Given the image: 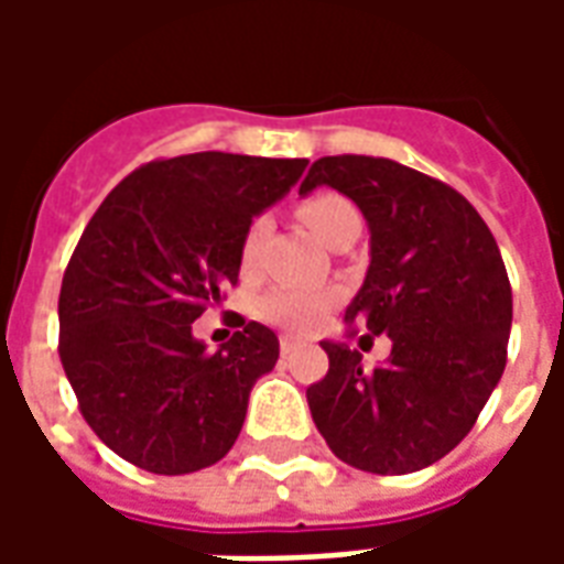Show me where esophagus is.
<instances>
[{"instance_id":"1","label":"esophagus","mask_w":564,"mask_h":564,"mask_svg":"<svg viewBox=\"0 0 564 564\" xmlns=\"http://www.w3.org/2000/svg\"><path fill=\"white\" fill-rule=\"evenodd\" d=\"M299 341H302V338H299V335H293V332H281V350H283V354H290V350H293Z\"/></svg>"}]
</instances>
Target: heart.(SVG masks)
I'll use <instances>...</instances> for the list:
<instances>
[{
    "instance_id": "heart-1",
    "label": "heart",
    "mask_w": 564,
    "mask_h": 564,
    "mask_svg": "<svg viewBox=\"0 0 564 564\" xmlns=\"http://www.w3.org/2000/svg\"><path fill=\"white\" fill-rule=\"evenodd\" d=\"M295 210L307 223V229L326 245L341 226L359 220V210L354 208V202L338 196V193H314V196L302 198ZM269 229L271 220L265 214H259L247 223L245 238H241V265L245 269L257 265L259 250L265 245ZM335 305H338V290L326 286V283H274L257 299V314L265 323H274L283 329L307 332L314 329Z\"/></svg>"
}]
</instances>
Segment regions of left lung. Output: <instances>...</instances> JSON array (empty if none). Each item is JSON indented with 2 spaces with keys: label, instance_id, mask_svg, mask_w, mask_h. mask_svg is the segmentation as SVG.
<instances>
[{
  "label": "left lung",
  "instance_id": "1",
  "mask_svg": "<svg viewBox=\"0 0 564 564\" xmlns=\"http://www.w3.org/2000/svg\"><path fill=\"white\" fill-rule=\"evenodd\" d=\"M350 196L371 229V265L344 319L387 332L390 359L323 341L329 371L307 387L329 449L371 474H411L471 432L508 362L513 295L498 245L468 198L375 156H323L299 186Z\"/></svg>",
  "mask_w": 564,
  "mask_h": 564
}]
</instances>
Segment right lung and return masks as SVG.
I'll list each match as a JSON object with an SVG mask.
<instances>
[{
	"instance_id": "obj_1",
	"label": "right lung",
	"mask_w": 564,
	"mask_h": 564,
	"mask_svg": "<svg viewBox=\"0 0 564 564\" xmlns=\"http://www.w3.org/2000/svg\"><path fill=\"white\" fill-rule=\"evenodd\" d=\"M307 160L186 153L153 160L105 196L59 286V359L87 425L153 474H189L232 449L278 335L238 319L220 350L193 338L238 283L241 238Z\"/></svg>"
}]
</instances>
